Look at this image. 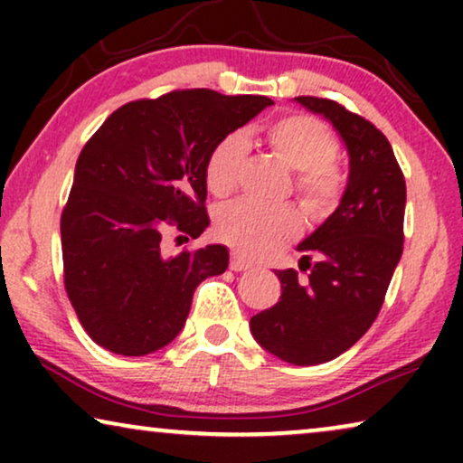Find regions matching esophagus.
Segmentation results:
<instances>
[{
  "label": "esophagus",
  "mask_w": 463,
  "mask_h": 463,
  "mask_svg": "<svg viewBox=\"0 0 463 463\" xmlns=\"http://www.w3.org/2000/svg\"><path fill=\"white\" fill-rule=\"evenodd\" d=\"M252 263L246 261V259H242L240 255H232V261H230V269L232 271H246L250 269Z\"/></svg>",
  "instance_id": "1"
}]
</instances>
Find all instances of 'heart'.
I'll list each match as a JSON object with an SVG mask.
<instances>
[{
  "instance_id": "1",
  "label": "heart",
  "mask_w": 463,
  "mask_h": 463,
  "mask_svg": "<svg viewBox=\"0 0 463 463\" xmlns=\"http://www.w3.org/2000/svg\"><path fill=\"white\" fill-rule=\"evenodd\" d=\"M265 138L274 154L297 170L295 189L306 211L314 219L328 217L345 187L344 173L335 164L339 143L331 128L307 113H290L271 122ZM249 149L244 132H232L214 145L204 170L208 192L223 198L238 187ZM301 225L295 206L269 208L246 200L221 206L214 214L217 236L246 259H263L280 250L299 236Z\"/></svg>"
}]
</instances>
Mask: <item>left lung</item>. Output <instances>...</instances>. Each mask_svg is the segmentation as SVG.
Instances as JSON below:
<instances>
[{"label":"left lung","mask_w":463,"mask_h":463,"mask_svg":"<svg viewBox=\"0 0 463 463\" xmlns=\"http://www.w3.org/2000/svg\"><path fill=\"white\" fill-rule=\"evenodd\" d=\"M295 100L339 132L350 175L335 213L297 246L307 280L295 269L276 271L280 301L252 316L250 333L284 363L309 366L350 350L375 322L402 255L407 185L388 138L369 119L328 99Z\"/></svg>","instance_id":"left-lung-1"}]
</instances>
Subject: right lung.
I'll use <instances>...</instances> for the list:
<instances>
[{
    "label": "right lung",
    "instance_id": "obj_1",
    "mask_svg": "<svg viewBox=\"0 0 463 463\" xmlns=\"http://www.w3.org/2000/svg\"><path fill=\"white\" fill-rule=\"evenodd\" d=\"M269 105L250 94L175 90L119 107L84 145L61 217L62 268L69 301L100 347L145 356L168 345L198 284L227 269L223 244L168 257L162 233L206 230L208 156Z\"/></svg>",
    "mask_w": 463,
    "mask_h": 463
}]
</instances>
